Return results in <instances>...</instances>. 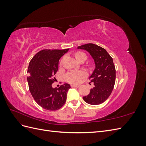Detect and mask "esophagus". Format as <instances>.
<instances>
[{"label":"esophagus","instance_id":"obj_1","mask_svg":"<svg viewBox=\"0 0 146 146\" xmlns=\"http://www.w3.org/2000/svg\"><path fill=\"white\" fill-rule=\"evenodd\" d=\"M71 87H73V88H78L79 86H80V85H73V84H71Z\"/></svg>","mask_w":146,"mask_h":146}]
</instances>
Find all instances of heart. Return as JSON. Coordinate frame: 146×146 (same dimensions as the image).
<instances>
[{
	"instance_id": "obj_1",
	"label": "heart",
	"mask_w": 146,
	"mask_h": 146,
	"mask_svg": "<svg viewBox=\"0 0 146 146\" xmlns=\"http://www.w3.org/2000/svg\"><path fill=\"white\" fill-rule=\"evenodd\" d=\"M85 56L86 55L81 52H78L75 54V57L76 59H78L80 56ZM86 75V72L84 70H81V71H70L67 75H66V79L68 82L71 83H79L82 78H84V77Z\"/></svg>"
}]
</instances>
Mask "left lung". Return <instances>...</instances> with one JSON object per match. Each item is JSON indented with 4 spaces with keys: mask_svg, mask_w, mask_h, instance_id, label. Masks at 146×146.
Instances as JSON below:
<instances>
[{
    "mask_svg": "<svg viewBox=\"0 0 146 146\" xmlns=\"http://www.w3.org/2000/svg\"><path fill=\"white\" fill-rule=\"evenodd\" d=\"M78 49L88 51L94 59L95 68L89 77L94 87L83 100L90 105H99L109 97L115 82V68L113 59L103 48L92 43L78 46Z\"/></svg>",
    "mask_w": 146,
    "mask_h": 146,
    "instance_id": "obj_1",
    "label": "left lung"
}]
</instances>
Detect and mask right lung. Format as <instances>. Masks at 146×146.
Segmentation results:
<instances>
[{"mask_svg":"<svg viewBox=\"0 0 146 146\" xmlns=\"http://www.w3.org/2000/svg\"><path fill=\"white\" fill-rule=\"evenodd\" d=\"M68 50L43 49L29 62L27 77L29 91L36 103L46 110H57L66 102L70 85L65 83L58 88L52 87V84L58 70L59 60Z\"/></svg>","mask_w":146,"mask_h":146,"instance_id":"obj_1","label":"right lung"}]
</instances>
